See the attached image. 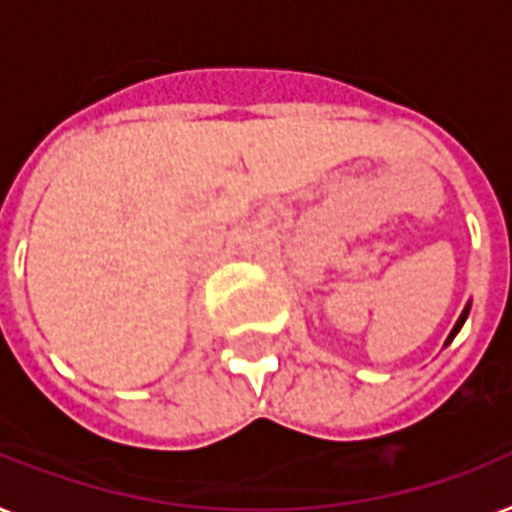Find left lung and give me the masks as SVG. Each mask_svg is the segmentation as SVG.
Masks as SVG:
<instances>
[{
  "instance_id": "8db88e82",
  "label": "left lung",
  "mask_w": 512,
  "mask_h": 512,
  "mask_svg": "<svg viewBox=\"0 0 512 512\" xmlns=\"http://www.w3.org/2000/svg\"><path fill=\"white\" fill-rule=\"evenodd\" d=\"M468 311H470V305H465V311H462V316H460V319H457V324H454V329H452V332H449V337H446V345H449V342L454 340V335H457V332H460V329H462V324H465V319H468Z\"/></svg>"
}]
</instances>
